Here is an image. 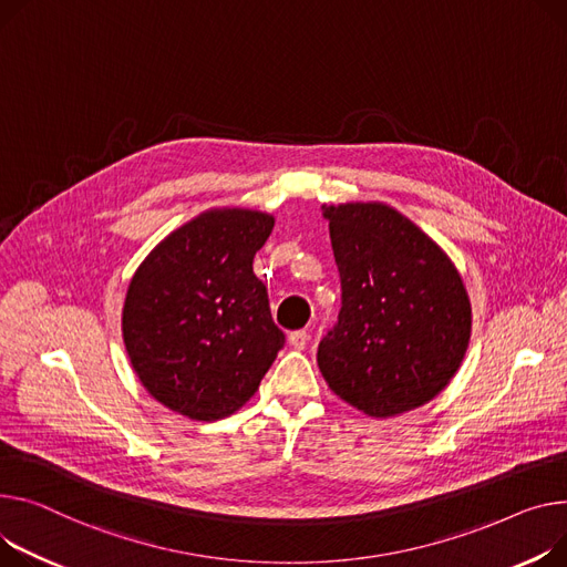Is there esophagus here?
Masks as SVG:
<instances>
[{
    "instance_id": "esophagus-1",
    "label": "esophagus",
    "mask_w": 567,
    "mask_h": 567,
    "mask_svg": "<svg viewBox=\"0 0 567 567\" xmlns=\"http://www.w3.org/2000/svg\"><path fill=\"white\" fill-rule=\"evenodd\" d=\"M310 342V332L308 330H293L289 332V344L296 349V351H303Z\"/></svg>"
}]
</instances>
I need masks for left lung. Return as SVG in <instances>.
Masks as SVG:
<instances>
[{
	"label": "left lung",
	"instance_id": "obj_1",
	"mask_svg": "<svg viewBox=\"0 0 567 567\" xmlns=\"http://www.w3.org/2000/svg\"><path fill=\"white\" fill-rule=\"evenodd\" d=\"M342 308L317 362L330 390L371 417L437 396L458 371L472 310L440 246L381 203L326 207Z\"/></svg>",
	"mask_w": 567,
	"mask_h": 567
}]
</instances>
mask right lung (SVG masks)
I'll return each instance as SVG.
<instances>
[{"label": "right lung", "instance_id": "obj_1", "mask_svg": "<svg viewBox=\"0 0 567 567\" xmlns=\"http://www.w3.org/2000/svg\"><path fill=\"white\" fill-rule=\"evenodd\" d=\"M274 216L214 209L166 237L134 274L123 339L143 388L188 420L239 410L285 347L252 257Z\"/></svg>", "mask_w": 567, "mask_h": 567}]
</instances>
